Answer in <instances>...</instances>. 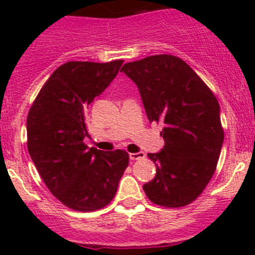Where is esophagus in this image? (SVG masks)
I'll list each match as a JSON object with an SVG mask.
<instances>
[{
	"label": "esophagus",
	"mask_w": 255,
	"mask_h": 255,
	"mask_svg": "<svg viewBox=\"0 0 255 255\" xmlns=\"http://www.w3.org/2000/svg\"><path fill=\"white\" fill-rule=\"evenodd\" d=\"M129 157H130V159H131V161H136V159H141V158H144V157H145V154H144L143 152L130 153Z\"/></svg>",
	"instance_id": "esophagus-1"
}]
</instances>
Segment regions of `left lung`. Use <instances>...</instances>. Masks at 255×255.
<instances>
[{"label":"left lung","instance_id":"obj_1","mask_svg":"<svg viewBox=\"0 0 255 255\" xmlns=\"http://www.w3.org/2000/svg\"><path fill=\"white\" fill-rule=\"evenodd\" d=\"M121 71L138 87L148 120L164 124L163 148L148 153L157 166L143 185L148 199L167 208L191 203L213 176L224 144L217 98L176 56H149Z\"/></svg>","mask_w":255,"mask_h":255}]
</instances>
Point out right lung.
I'll return each instance as SVG.
<instances>
[{
  "label": "right lung",
  "instance_id": "obj_1",
  "mask_svg": "<svg viewBox=\"0 0 255 255\" xmlns=\"http://www.w3.org/2000/svg\"><path fill=\"white\" fill-rule=\"evenodd\" d=\"M123 60L70 61L42 87L26 119L28 150L44 184L61 203L91 212L107 206L129 164L125 150L84 144L88 107L117 75Z\"/></svg>",
  "mask_w": 255,
  "mask_h": 255
}]
</instances>
